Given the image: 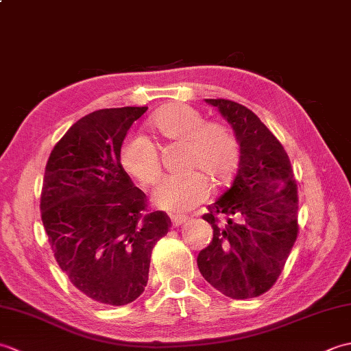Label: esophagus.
Listing matches in <instances>:
<instances>
[{
	"label": "esophagus",
	"mask_w": 351,
	"mask_h": 351,
	"mask_svg": "<svg viewBox=\"0 0 351 351\" xmlns=\"http://www.w3.org/2000/svg\"><path fill=\"white\" fill-rule=\"evenodd\" d=\"M187 220H189L187 215H178V214L171 215V223H173V226H181Z\"/></svg>",
	"instance_id": "1"
}]
</instances>
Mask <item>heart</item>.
Returning a JSON list of instances; mask_svg holds the SVG:
<instances>
[{"label":"heart","mask_w":351,"mask_h":351,"mask_svg":"<svg viewBox=\"0 0 351 351\" xmlns=\"http://www.w3.org/2000/svg\"><path fill=\"white\" fill-rule=\"evenodd\" d=\"M151 128L169 143H184V170L166 178L154 191V204L171 213L190 211L211 196L213 184L232 180L240 167L241 145L234 130L223 122H205V116L187 104L173 102L156 111ZM122 169L143 187L161 178L158 149L138 134L126 136L119 151Z\"/></svg>","instance_id":"1"}]
</instances>
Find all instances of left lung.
I'll list each match as a JSON object with an SVG mask.
<instances>
[{
    "instance_id": "1",
    "label": "left lung",
    "mask_w": 351,
    "mask_h": 351,
    "mask_svg": "<svg viewBox=\"0 0 351 351\" xmlns=\"http://www.w3.org/2000/svg\"><path fill=\"white\" fill-rule=\"evenodd\" d=\"M206 102L232 125L241 161L232 185L202 215L214 237L197 267L221 294L253 299L279 279L299 237L297 182L285 149L252 110L230 99Z\"/></svg>"
}]
</instances>
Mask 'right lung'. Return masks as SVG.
Segmentation results:
<instances>
[{
  "label": "right lung",
  "mask_w": 351,
  "mask_h": 351,
  "mask_svg": "<svg viewBox=\"0 0 351 351\" xmlns=\"http://www.w3.org/2000/svg\"><path fill=\"white\" fill-rule=\"evenodd\" d=\"M147 107L104 108L57 141L45 167L40 215L58 267L96 303L122 306L141 295L152 249L171 221L151 211L122 169L119 151Z\"/></svg>",
  "instance_id": "right-lung-1"
}]
</instances>
